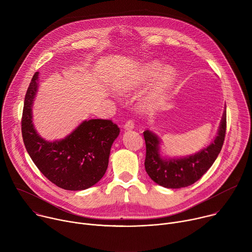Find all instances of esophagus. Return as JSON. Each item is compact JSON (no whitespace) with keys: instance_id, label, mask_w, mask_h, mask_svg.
<instances>
[{"instance_id":"1","label":"esophagus","mask_w":252,"mask_h":252,"mask_svg":"<svg viewBox=\"0 0 252 252\" xmlns=\"http://www.w3.org/2000/svg\"><path fill=\"white\" fill-rule=\"evenodd\" d=\"M124 128L126 130H130L134 128V123L132 121H127L125 125H124Z\"/></svg>"}]
</instances>
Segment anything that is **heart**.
Returning a JSON list of instances; mask_svg holds the SVG:
<instances>
[{"label":"heart","instance_id":"1","mask_svg":"<svg viewBox=\"0 0 252 252\" xmlns=\"http://www.w3.org/2000/svg\"><path fill=\"white\" fill-rule=\"evenodd\" d=\"M175 78L176 73L173 67L169 65L163 66L162 63L153 61L125 80L121 84L119 91L122 94L136 92L156 80L150 91L142 96L139 102L140 111L145 114H150L158 110L166 93L173 85Z\"/></svg>","mask_w":252,"mask_h":252}]
</instances>
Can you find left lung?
I'll return each instance as SVG.
<instances>
[{
  "mask_svg": "<svg viewBox=\"0 0 252 252\" xmlns=\"http://www.w3.org/2000/svg\"><path fill=\"white\" fill-rule=\"evenodd\" d=\"M226 105L219 130L210 145L199 152L182 158L162 156L161 140L152 130L143 132L147 147L145 167L153 181L166 189H182L193 185L218 158L225 136Z\"/></svg>",
  "mask_w": 252,
  "mask_h": 252,
  "instance_id": "obj_1",
  "label": "left lung"
}]
</instances>
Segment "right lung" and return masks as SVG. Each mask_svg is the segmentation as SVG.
Here are the masks:
<instances>
[{"instance_id":"obj_1","label":"right lung","mask_w":252,"mask_h":252,"mask_svg":"<svg viewBox=\"0 0 252 252\" xmlns=\"http://www.w3.org/2000/svg\"><path fill=\"white\" fill-rule=\"evenodd\" d=\"M39 75V71L33 75L25 96L22 134L26 150L40 171L57 187L66 190L87 189L104 175L120 128L109 120H86L63 138H43L32 124Z\"/></svg>"}]
</instances>
